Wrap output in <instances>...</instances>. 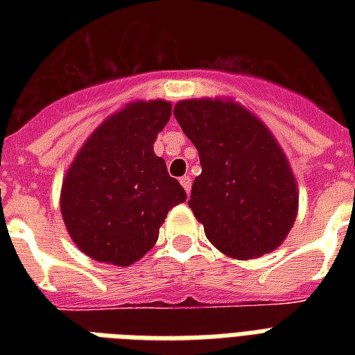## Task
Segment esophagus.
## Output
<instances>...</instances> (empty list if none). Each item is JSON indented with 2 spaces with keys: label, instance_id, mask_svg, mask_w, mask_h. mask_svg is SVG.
<instances>
[{
  "label": "esophagus",
  "instance_id": "obj_1",
  "mask_svg": "<svg viewBox=\"0 0 355 355\" xmlns=\"http://www.w3.org/2000/svg\"><path fill=\"white\" fill-rule=\"evenodd\" d=\"M180 184H182V188L186 189V193L189 195V191H191V178L182 177V178H180Z\"/></svg>",
  "mask_w": 355,
  "mask_h": 355
}]
</instances>
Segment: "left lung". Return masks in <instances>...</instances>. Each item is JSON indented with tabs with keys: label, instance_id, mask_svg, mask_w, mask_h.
<instances>
[{
	"label": "left lung",
	"instance_id": "8db88e82",
	"mask_svg": "<svg viewBox=\"0 0 355 355\" xmlns=\"http://www.w3.org/2000/svg\"><path fill=\"white\" fill-rule=\"evenodd\" d=\"M173 114L199 150L188 205L208 241L234 259L280 247L297 219L298 186L275 134L234 99H184Z\"/></svg>",
	"mask_w": 355,
	"mask_h": 355
}]
</instances>
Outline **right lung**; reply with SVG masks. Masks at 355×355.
Wrapping results in <instances>:
<instances>
[{
  "mask_svg": "<svg viewBox=\"0 0 355 355\" xmlns=\"http://www.w3.org/2000/svg\"><path fill=\"white\" fill-rule=\"evenodd\" d=\"M171 118L166 99L132 101L86 138L60 189V214L80 252L101 263L128 267L155 247L173 206L186 200L156 136Z\"/></svg>",
  "mask_w": 355,
  "mask_h": 355,
  "instance_id": "1",
  "label": "right lung"
}]
</instances>
